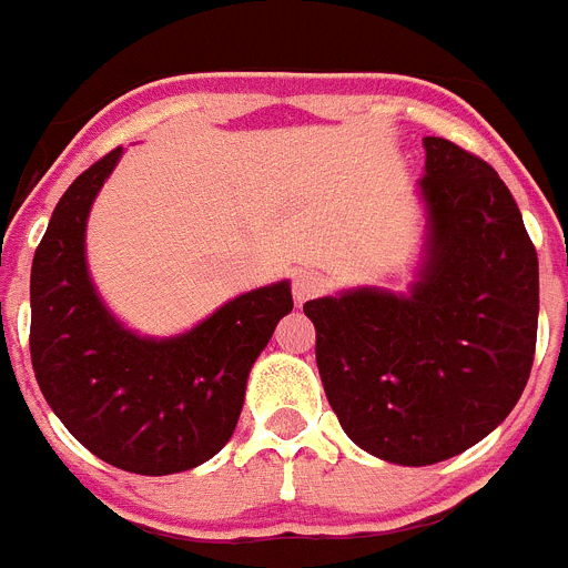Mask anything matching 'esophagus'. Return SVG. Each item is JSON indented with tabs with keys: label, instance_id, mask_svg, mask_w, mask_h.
Returning <instances> with one entry per match:
<instances>
[{
	"label": "esophagus",
	"instance_id": "34e87169",
	"mask_svg": "<svg viewBox=\"0 0 568 568\" xmlns=\"http://www.w3.org/2000/svg\"><path fill=\"white\" fill-rule=\"evenodd\" d=\"M324 287H327V278H324L321 273H315V270H298V273L293 275V295L298 304L321 295L324 293Z\"/></svg>",
	"mask_w": 568,
	"mask_h": 568
}]
</instances>
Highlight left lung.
Masks as SVG:
<instances>
[{
    "mask_svg": "<svg viewBox=\"0 0 568 568\" xmlns=\"http://www.w3.org/2000/svg\"><path fill=\"white\" fill-rule=\"evenodd\" d=\"M426 261L409 295L361 287L304 304L321 384L375 458L429 466L515 409L538 341V253L509 187L426 135Z\"/></svg>",
    "mask_w": 568,
    "mask_h": 568,
    "instance_id": "left-lung-1",
    "label": "left lung"
}]
</instances>
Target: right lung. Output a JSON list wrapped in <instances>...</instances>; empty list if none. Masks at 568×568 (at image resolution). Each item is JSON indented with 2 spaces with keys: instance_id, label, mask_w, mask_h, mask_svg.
<instances>
[{
  "instance_id": "right-lung-1",
  "label": "right lung",
  "mask_w": 568,
  "mask_h": 568,
  "mask_svg": "<svg viewBox=\"0 0 568 568\" xmlns=\"http://www.w3.org/2000/svg\"><path fill=\"white\" fill-rule=\"evenodd\" d=\"M122 148L90 164L50 215L30 270V361L68 433L135 475H173L213 458L239 424L247 375L293 310L287 281L227 301L175 338L124 329L88 275L90 204Z\"/></svg>"
}]
</instances>
